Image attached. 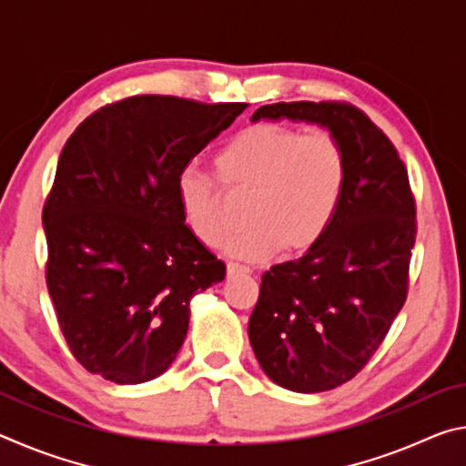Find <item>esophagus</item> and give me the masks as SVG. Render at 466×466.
<instances>
[{"mask_svg": "<svg viewBox=\"0 0 466 466\" xmlns=\"http://www.w3.org/2000/svg\"><path fill=\"white\" fill-rule=\"evenodd\" d=\"M226 271H228V278H234V275H247L250 273V267H244L238 263H228L226 265Z\"/></svg>", "mask_w": 466, "mask_h": 466, "instance_id": "1", "label": "esophagus"}]
</instances>
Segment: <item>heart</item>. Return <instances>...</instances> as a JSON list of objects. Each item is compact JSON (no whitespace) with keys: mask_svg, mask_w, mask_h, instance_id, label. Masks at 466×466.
Returning <instances> with one entry per match:
<instances>
[{"mask_svg":"<svg viewBox=\"0 0 466 466\" xmlns=\"http://www.w3.org/2000/svg\"><path fill=\"white\" fill-rule=\"evenodd\" d=\"M214 170L228 195L248 199L250 228L228 250L247 261H265L279 248L288 257L306 255L325 238L343 201L347 154L325 129L304 133L257 123L219 149ZM224 191L191 168L178 177L185 224L208 247H219L234 228Z\"/></svg>","mask_w":466,"mask_h":466,"instance_id":"1","label":"heart"}]
</instances>
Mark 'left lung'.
Wrapping results in <instances>:
<instances>
[{"label":"left lung","instance_id":"8db88e82","mask_svg":"<svg viewBox=\"0 0 466 466\" xmlns=\"http://www.w3.org/2000/svg\"><path fill=\"white\" fill-rule=\"evenodd\" d=\"M327 127L347 154V185L330 230L296 261L263 275L248 337L273 382L322 392L351 380L384 341L409 289L415 197L397 147L350 102H278L258 119Z\"/></svg>","mask_w":466,"mask_h":466}]
</instances>
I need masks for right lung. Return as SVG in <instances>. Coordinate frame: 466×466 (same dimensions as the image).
I'll list each match as a JSON object with an SVG mask.
<instances>
[{"label":"right lung","mask_w":466,"mask_h":466,"mask_svg":"<svg viewBox=\"0 0 466 466\" xmlns=\"http://www.w3.org/2000/svg\"><path fill=\"white\" fill-rule=\"evenodd\" d=\"M247 102L144 94L98 108L63 146L43 208L46 288L69 351L116 384L160 376L188 302L226 265L188 230L180 172Z\"/></svg>","instance_id":"add662e5"}]
</instances>
